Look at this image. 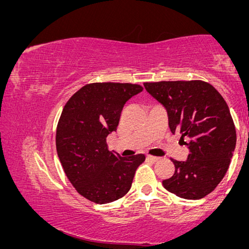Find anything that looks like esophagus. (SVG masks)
Here are the masks:
<instances>
[{"label": "esophagus", "mask_w": 249, "mask_h": 249, "mask_svg": "<svg viewBox=\"0 0 249 249\" xmlns=\"http://www.w3.org/2000/svg\"><path fill=\"white\" fill-rule=\"evenodd\" d=\"M146 159L152 161V162H157V161L160 160V158H158V157H153V156H148L146 157Z\"/></svg>", "instance_id": "34e87169"}]
</instances>
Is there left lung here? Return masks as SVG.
I'll return each mask as SVG.
<instances>
[{"instance_id": "left-lung-1", "label": "left lung", "mask_w": 249, "mask_h": 249, "mask_svg": "<svg viewBox=\"0 0 249 249\" xmlns=\"http://www.w3.org/2000/svg\"><path fill=\"white\" fill-rule=\"evenodd\" d=\"M144 88L166 108L173 134L190 150L185 161L171 159L175 173L162 180L168 192L185 199H199L214 191L228 170L236 148V128L229 107L208 82H145Z\"/></svg>"}]
</instances>
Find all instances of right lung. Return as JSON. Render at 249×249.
<instances>
[{"mask_svg": "<svg viewBox=\"0 0 249 249\" xmlns=\"http://www.w3.org/2000/svg\"><path fill=\"white\" fill-rule=\"evenodd\" d=\"M143 88L132 83H90L70 98L56 128V150L73 187L83 197L106 204L132 186L144 155L123 158L110 152L107 136L117 129L124 105Z\"/></svg>", "mask_w": 249, "mask_h": 249, "instance_id": "1", "label": "right lung"}]
</instances>
